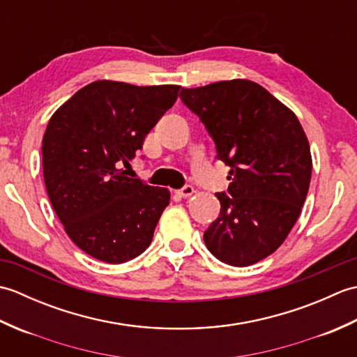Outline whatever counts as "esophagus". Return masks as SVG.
<instances>
[{"label": "esophagus", "mask_w": 357, "mask_h": 357, "mask_svg": "<svg viewBox=\"0 0 357 357\" xmlns=\"http://www.w3.org/2000/svg\"><path fill=\"white\" fill-rule=\"evenodd\" d=\"M195 193L193 185H185L181 188V190H176V195L181 196V198H190V196Z\"/></svg>", "instance_id": "1"}]
</instances>
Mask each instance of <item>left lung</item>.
I'll list each match as a JSON object with an SVG mask.
<instances>
[{
  "mask_svg": "<svg viewBox=\"0 0 357 357\" xmlns=\"http://www.w3.org/2000/svg\"><path fill=\"white\" fill-rule=\"evenodd\" d=\"M181 100L207 127L230 167L229 195L204 233L219 261L248 267L275 253L304 206L312 153L294 112L248 79L183 89Z\"/></svg>",
  "mask_w": 357,
  "mask_h": 357,
  "instance_id": "1",
  "label": "left lung"
}]
</instances>
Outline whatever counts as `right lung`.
Segmentation results:
<instances>
[{
    "label": "right lung",
    "instance_id": "right-lung-1",
    "mask_svg": "<svg viewBox=\"0 0 357 357\" xmlns=\"http://www.w3.org/2000/svg\"><path fill=\"white\" fill-rule=\"evenodd\" d=\"M179 89L100 79L49 119L41 147L45 190L69 238L95 259L130 261L153 239L170 192L128 178L123 167Z\"/></svg>",
    "mask_w": 357,
    "mask_h": 357
}]
</instances>
